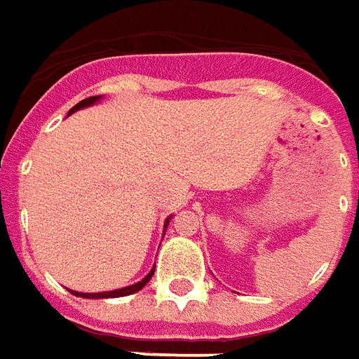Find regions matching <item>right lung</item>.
<instances>
[{
	"mask_svg": "<svg viewBox=\"0 0 359 359\" xmlns=\"http://www.w3.org/2000/svg\"><path fill=\"white\" fill-rule=\"evenodd\" d=\"M100 98L102 96H90V98H85V100H81V102L77 104V106H73L69 110V114L67 116H71V114H75V111L83 110V108H88V106H93V104L100 102ZM170 220H172V216H168L166 222H164V232H166L168 224H170ZM152 274H154V269H152L151 273L144 276L143 280L135 282V284H131V286H126V288H119V290H110V292H96V294H85V292H75V290H69L73 296H79V297H86V299H102V297H121V296H131V294H135V292H139V290H143L144 286H147V282L151 280Z\"/></svg>",
	"mask_w": 359,
	"mask_h": 359,
	"instance_id": "1",
	"label": "right lung"
}]
</instances>
